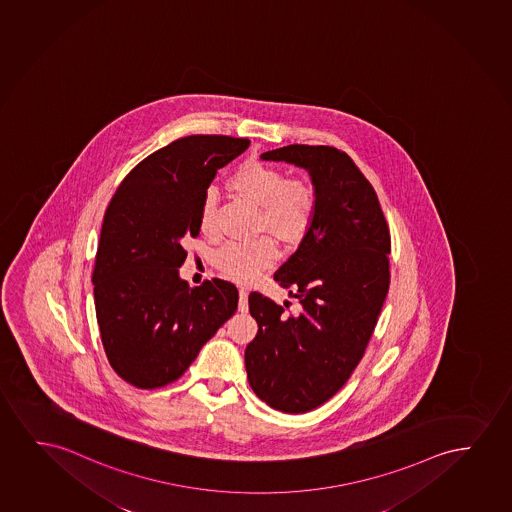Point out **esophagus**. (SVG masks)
Listing matches in <instances>:
<instances>
[{
    "instance_id": "1",
    "label": "esophagus",
    "mask_w": 512,
    "mask_h": 512,
    "mask_svg": "<svg viewBox=\"0 0 512 512\" xmlns=\"http://www.w3.org/2000/svg\"><path fill=\"white\" fill-rule=\"evenodd\" d=\"M239 311L241 313L248 311V292L245 288H239Z\"/></svg>"
}]
</instances>
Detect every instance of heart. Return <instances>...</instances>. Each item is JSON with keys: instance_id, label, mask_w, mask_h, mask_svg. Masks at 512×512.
<instances>
[{"instance_id": "obj_1", "label": "heart", "mask_w": 512, "mask_h": 512, "mask_svg": "<svg viewBox=\"0 0 512 512\" xmlns=\"http://www.w3.org/2000/svg\"><path fill=\"white\" fill-rule=\"evenodd\" d=\"M229 189L260 210V231H266L281 243H299L311 227L316 210V194L309 183L288 180L280 169L250 162L229 180ZM199 225L206 236L217 234V203L206 194L199 208ZM276 257L269 239L250 243H229L215 257L218 269L231 280L250 283Z\"/></svg>"}]
</instances>
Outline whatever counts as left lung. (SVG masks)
Returning a JSON list of instances; mask_svg holds the SVG:
<instances>
[{
	"label": "left lung",
	"instance_id": "left-lung-1",
	"mask_svg": "<svg viewBox=\"0 0 512 512\" xmlns=\"http://www.w3.org/2000/svg\"><path fill=\"white\" fill-rule=\"evenodd\" d=\"M260 159L306 169L316 210L274 273L299 313L257 292L248 297L259 332L246 346V374L267 406L306 413L327 402L364 355L390 285V232L371 183L341 150L288 145Z\"/></svg>",
	"mask_w": 512,
	"mask_h": 512
}]
</instances>
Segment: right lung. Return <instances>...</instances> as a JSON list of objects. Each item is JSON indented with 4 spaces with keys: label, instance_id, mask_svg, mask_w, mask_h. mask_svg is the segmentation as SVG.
Returning a JSON list of instances; mask_svg holds the SVG:
<instances>
[{
    "label": "right lung",
    "instance_id": "add662e5",
    "mask_svg": "<svg viewBox=\"0 0 512 512\" xmlns=\"http://www.w3.org/2000/svg\"><path fill=\"white\" fill-rule=\"evenodd\" d=\"M250 140L187 136L148 155L124 178L106 208L94 304L113 371L138 388L173 383L238 309V290L224 280L190 288L180 278L196 238L199 208L218 169Z\"/></svg>",
    "mask_w": 512,
    "mask_h": 512
}]
</instances>
